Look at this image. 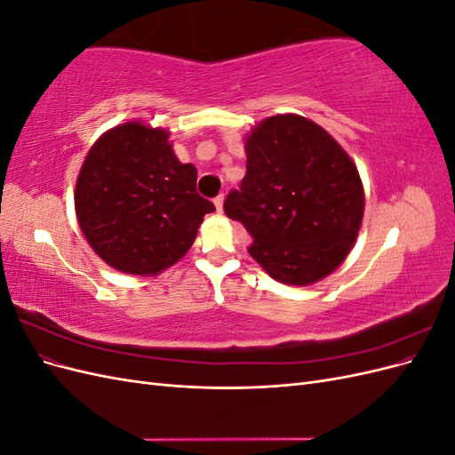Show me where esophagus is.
Returning <instances> with one entry per match:
<instances>
[{"instance_id": "1", "label": "esophagus", "mask_w": 455, "mask_h": 455, "mask_svg": "<svg viewBox=\"0 0 455 455\" xmlns=\"http://www.w3.org/2000/svg\"><path fill=\"white\" fill-rule=\"evenodd\" d=\"M214 204H216V211H218V212L224 211V194H220V196L214 199Z\"/></svg>"}]
</instances>
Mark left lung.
<instances>
[{
  "label": "left lung",
  "mask_w": 455,
  "mask_h": 455,
  "mask_svg": "<svg viewBox=\"0 0 455 455\" xmlns=\"http://www.w3.org/2000/svg\"><path fill=\"white\" fill-rule=\"evenodd\" d=\"M224 211L251 233L249 252L275 281L311 284L349 254L363 222V182L323 127L275 116L246 139V174Z\"/></svg>",
  "instance_id": "left-lung-1"
}]
</instances>
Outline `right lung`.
I'll return each mask as SVG.
<instances>
[{
    "label": "right lung",
    "mask_w": 455,
    "mask_h": 455,
    "mask_svg": "<svg viewBox=\"0 0 455 455\" xmlns=\"http://www.w3.org/2000/svg\"><path fill=\"white\" fill-rule=\"evenodd\" d=\"M214 204L197 194V169L176 159L169 132L129 121L92 144L76 184L85 239L108 266L157 275L180 259Z\"/></svg>",
    "instance_id": "right-lung-1"
}]
</instances>
